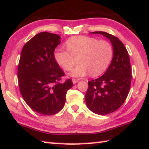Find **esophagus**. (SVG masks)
Wrapping results in <instances>:
<instances>
[{"mask_svg": "<svg viewBox=\"0 0 149 149\" xmlns=\"http://www.w3.org/2000/svg\"><path fill=\"white\" fill-rule=\"evenodd\" d=\"M78 81H79V79H75V78H74V79H72V82H73V83H74V84L77 83Z\"/></svg>", "mask_w": 149, "mask_h": 149, "instance_id": "34e87169", "label": "esophagus"}]
</instances>
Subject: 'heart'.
I'll return each mask as SVG.
<instances>
[{
	"instance_id": "b5f03b06",
	"label": "heart",
	"mask_w": 149,
	"mask_h": 149,
	"mask_svg": "<svg viewBox=\"0 0 149 149\" xmlns=\"http://www.w3.org/2000/svg\"><path fill=\"white\" fill-rule=\"evenodd\" d=\"M67 50L56 49L54 53L56 63L74 77H81L90 73L93 77L102 74L109 66L113 56V48L109 42L95 38L76 36L65 43Z\"/></svg>"
}]
</instances>
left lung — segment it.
<instances>
[{
    "instance_id": "left-lung-1",
    "label": "left lung",
    "mask_w": 149,
    "mask_h": 149,
    "mask_svg": "<svg viewBox=\"0 0 149 149\" xmlns=\"http://www.w3.org/2000/svg\"><path fill=\"white\" fill-rule=\"evenodd\" d=\"M92 34H102L110 40L113 56L105 74L98 79L88 81L85 102L91 111L104 115L117 110L127 98L130 88L132 69L128 51L117 37L105 32Z\"/></svg>"
}]
</instances>
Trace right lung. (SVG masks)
I'll list each match as a JSON object with an SVG mask.
<instances>
[{
  "instance_id": "add662e5",
  "label": "right lung",
  "mask_w": 149,
  "mask_h": 149,
  "mask_svg": "<svg viewBox=\"0 0 149 149\" xmlns=\"http://www.w3.org/2000/svg\"><path fill=\"white\" fill-rule=\"evenodd\" d=\"M61 37L49 32H40L24 45L18 65L21 94L35 112L51 115L63 109L67 91L73 83L59 81L64 73L54 58V51Z\"/></svg>"
}]
</instances>
